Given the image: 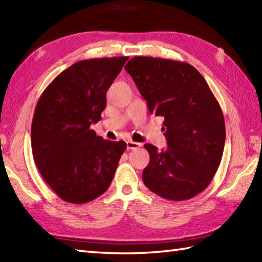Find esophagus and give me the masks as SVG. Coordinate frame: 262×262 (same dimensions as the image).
I'll return each instance as SVG.
<instances>
[{"label": "esophagus", "mask_w": 262, "mask_h": 262, "mask_svg": "<svg viewBox=\"0 0 262 262\" xmlns=\"http://www.w3.org/2000/svg\"><path fill=\"white\" fill-rule=\"evenodd\" d=\"M126 144H127L128 149H136V148L142 146L141 143H136V142H133V141H127Z\"/></svg>", "instance_id": "esophagus-1"}]
</instances>
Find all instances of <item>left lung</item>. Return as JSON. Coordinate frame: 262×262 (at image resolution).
<instances>
[{
  "label": "left lung",
  "mask_w": 262,
  "mask_h": 262,
  "mask_svg": "<svg viewBox=\"0 0 262 262\" xmlns=\"http://www.w3.org/2000/svg\"><path fill=\"white\" fill-rule=\"evenodd\" d=\"M151 115L164 118L168 148L145 144V186L169 200L190 199L208 187L225 144L223 111L203 75L178 60L135 56L125 66Z\"/></svg>",
  "instance_id": "1"
}]
</instances>
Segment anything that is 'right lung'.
<instances>
[{
    "instance_id": "obj_1",
    "label": "right lung",
    "mask_w": 262,
    "mask_h": 262,
    "mask_svg": "<svg viewBox=\"0 0 262 262\" xmlns=\"http://www.w3.org/2000/svg\"><path fill=\"white\" fill-rule=\"evenodd\" d=\"M128 57L83 59L41 93L31 125L33 160L64 202L85 204L109 188L124 141H104L90 126L101 119L105 93Z\"/></svg>"
}]
</instances>
